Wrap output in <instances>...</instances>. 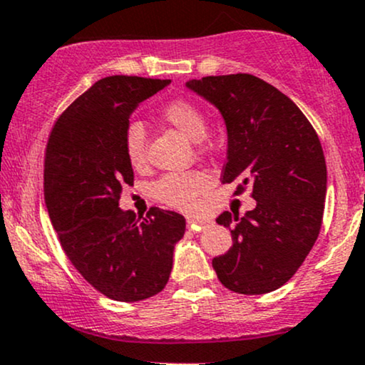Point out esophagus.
Segmentation results:
<instances>
[{
	"label": "esophagus",
	"instance_id": "34e87169",
	"mask_svg": "<svg viewBox=\"0 0 365 365\" xmlns=\"http://www.w3.org/2000/svg\"><path fill=\"white\" fill-rule=\"evenodd\" d=\"M210 224H212V220H210V218H203V217L187 218V227L192 230H201V229H205V227H208Z\"/></svg>",
	"mask_w": 365,
	"mask_h": 365
}]
</instances>
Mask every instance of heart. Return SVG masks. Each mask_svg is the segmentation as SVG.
I'll return each instance as SVG.
<instances>
[{
    "instance_id": "obj_1",
    "label": "heart",
    "mask_w": 365,
    "mask_h": 365,
    "mask_svg": "<svg viewBox=\"0 0 365 365\" xmlns=\"http://www.w3.org/2000/svg\"><path fill=\"white\" fill-rule=\"evenodd\" d=\"M164 119L191 141H203L208 135V121L195 104L174 101L164 109ZM124 150L133 167L147 162V133L140 123H131L124 135ZM210 178L203 173H178L160 178L153 186V196L158 201L178 210H191L201 195L208 191Z\"/></svg>"
}]
</instances>
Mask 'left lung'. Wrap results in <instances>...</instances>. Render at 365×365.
<instances>
[{"instance_id": "obj_1", "label": "left lung", "mask_w": 365, "mask_h": 365, "mask_svg": "<svg viewBox=\"0 0 365 365\" xmlns=\"http://www.w3.org/2000/svg\"><path fill=\"white\" fill-rule=\"evenodd\" d=\"M186 88L220 113L227 130L222 182L252 187L251 212H224L217 224L232 247L212 264L237 294L280 289L318 239L327 198V162L314 128L285 93L258 76L237 73L186 81Z\"/></svg>"}]
</instances>
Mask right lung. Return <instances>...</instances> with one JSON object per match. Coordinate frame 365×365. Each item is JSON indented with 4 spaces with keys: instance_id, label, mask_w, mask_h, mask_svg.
<instances>
[{
    "instance_id": "1",
    "label": "right lung",
    "mask_w": 365,
    "mask_h": 365,
    "mask_svg": "<svg viewBox=\"0 0 365 365\" xmlns=\"http://www.w3.org/2000/svg\"><path fill=\"white\" fill-rule=\"evenodd\" d=\"M170 80L114 75L96 81L58 119L46 148L44 200L59 242L81 277L119 302L164 289L186 220L150 208L145 218L119 208L133 182L124 150L130 118Z\"/></svg>"
}]
</instances>
